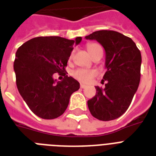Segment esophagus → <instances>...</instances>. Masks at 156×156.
Listing matches in <instances>:
<instances>
[{"label": "esophagus", "instance_id": "1", "mask_svg": "<svg viewBox=\"0 0 156 156\" xmlns=\"http://www.w3.org/2000/svg\"><path fill=\"white\" fill-rule=\"evenodd\" d=\"M80 87L82 88V89H84V88L87 87V86H86L85 84H81V85H80Z\"/></svg>", "mask_w": 156, "mask_h": 156}]
</instances>
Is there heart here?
I'll return each instance as SVG.
<instances>
[{
    "label": "heart",
    "mask_w": 156,
    "mask_h": 156,
    "mask_svg": "<svg viewBox=\"0 0 156 156\" xmlns=\"http://www.w3.org/2000/svg\"><path fill=\"white\" fill-rule=\"evenodd\" d=\"M87 48L90 56H93L95 52L99 48H101V47L97 44H88L87 45ZM72 75L81 83H89L96 76V71L94 69H77L73 71Z\"/></svg>",
    "instance_id": "heart-1"
}]
</instances>
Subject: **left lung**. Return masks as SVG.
Listing matches in <instances>:
<instances>
[{"instance_id":"left-lung-1","label":"left lung","mask_w":156,"mask_h":156,"mask_svg":"<svg viewBox=\"0 0 156 156\" xmlns=\"http://www.w3.org/2000/svg\"><path fill=\"white\" fill-rule=\"evenodd\" d=\"M85 38L104 47L107 69L102 79L105 88L95 87L96 95L87 101L88 108L98 120H115L126 112L138 90L141 52L130 38L114 30H98Z\"/></svg>"}]
</instances>
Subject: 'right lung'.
<instances>
[{
  "label": "right lung",
  "mask_w": 156,
  "mask_h": 156,
  "mask_svg": "<svg viewBox=\"0 0 156 156\" xmlns=\"http://www.w3.org/2000/svg\"><path fill=\"white\" fill-rule=\"evenodd\" d=\"M82 37L33 38L18 48L13 63L16 84L26 104L40 118L55 119L65 112L69 98L80 87L78 81L63 73L56 82L54 73L66 72L69 57Z\"/></svg>",
  "instance_id": "obj_1"
}]
</instances>
